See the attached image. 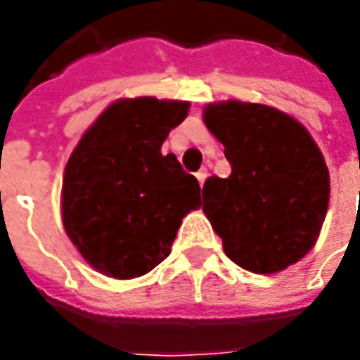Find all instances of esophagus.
<instances>
[{
  "label": "esophagus",
  "mask_w": 360,
  "mask_h": 360,
  "mask_svg": "<svg viewBox=\"0 0 360 360\" xmlns=\"http://www.w3.org/2000/svg\"><path fill=\"white\" fill-rule=\"evenodd\" d=\"M196 178H198V182H200V186L206 182V178H208V170L206 168H202V170H198L196 172Z\"/></svg>",
  "instance_id": "obj_1"
}]
</instances>
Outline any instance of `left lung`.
I'll return each mask as SVG.
<instances>
[{"label": "left lung", "instance_id": "1", "mask_svg": "<svg viewBox=\"0 0 360 360\" xmlns=\"http://www.w3.org/2000/svg\"><path fill=\"white\" fill-rule=\"evenodd\" d=\"M204 124L224 146L229 178L210 176L202 210L232 262L272 274L314 246L328 208V168L311 134L284 112L262 104L222 102Z\"/></svg>", "mask_w": 360, "mask_h": 360}]
</instances>
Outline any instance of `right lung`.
Wrapping results in <instances>:
<instances>
[{
  "label": "right lung",
  "mask_w": 360,
  "mask_h": 360,
  "mask_svg": "<svg viewBox=\"0 0 360 360\" xmlns=\"http://www.w3.org/2000/svg\"><path fill=\"white\" fill-rule=\"evenodd\" d=\"M188 102L118 100L94 122L63 172V229L105 276L136 278L170 255L182 218L200 208L198 180L162 142Z\"/></svg>",
  "instance_id": "1"
}]
</instances>
